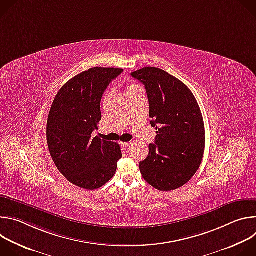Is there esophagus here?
<instances>
[{
  "label": "esophagus",
  "instance_id": "1",
  "mask_svg": "<svg viewBox=\"0 0 256 256\" xmlns=\"http://www.w3.org/2000/svg\"><path fill=\"white\" fill-rule=\"evenodd\" d=\"M122 146L124 148H126V149H128L130 146V142H122Z\"/></svg>",
  "mask_w": 256,
  "mask_h": 256
}]
</instances>
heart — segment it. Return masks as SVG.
I'll return each instance as SVG.
<instances>
[{"label":"heart","instance_id":"heart-1","mask_svg":"<svg viewBox=\"0 0 256 256\" xmlns=\"http://www.w3.org/2000/svg\"><path fill=\"white\" fill-rule=\"evenodd\" d=\"M134 86H130V87L128 88V90H130V89H132V88H134Z\"/></svg>","mask_w":256,"mask_h":256}]
</instances>
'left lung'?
<instances>
[{
	"instance_id": "8db88e82",
	"label": "left lung",
	"mask_w": 256,
	"mask_h": 256,
	"mask_svg": "<svg viewBox=\"0 0 256 256\" xmlns=\"http://www.w3.org/2000/svg\"><path fill=\"white\" fill-rule=\"evenodd\" d=\"M144 85L149 99L155 144L140 162L144 179L161 192L184 186L200 166L204 152V124L190 88L167 72L146 66L130 74Z\"/></svg>"
}]
</instances>
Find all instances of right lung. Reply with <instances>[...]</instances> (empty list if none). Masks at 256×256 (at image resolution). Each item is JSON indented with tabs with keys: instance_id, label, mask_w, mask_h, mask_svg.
<instances>
[{
	"instance_id": "1",
	"label": "right lung",
	"mask_w": 256,
	"mask_h": 256,
	"mask_svg": "<svg viewBox=\"0 0 256 256\" xmlns=\"http://www.w3.org/2000/svg\"><path fill=\"white\" fill-rule=\"evenodd\" d=\"M122 70L95 66L72 78L58 92L48 114L46 140L56 168L87 190L110 180L122 157L118 142L92 138L101 120L102 95Z\"/></svg>"
}]
</instances>
